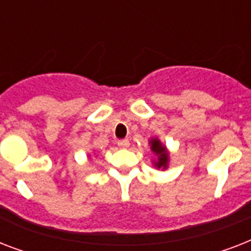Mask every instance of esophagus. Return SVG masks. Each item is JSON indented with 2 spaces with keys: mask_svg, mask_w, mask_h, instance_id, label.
<instances>
[{
  "mask_svg": "<svg viewBox=\"0 0 251 251\" xmlns=\"http://www.w3.org/2000/svg\"><path fill=\"white\" fill-rule=\"evenodd\" d=\"M118 147H121V149H127L130 146V142L127 139H121V141L117 142Z\"/></svg>",
  "mask_w": 251,
  "mask_h": 251,
  "instance_id": "1",
  "label": "esophagus"
}]
</instances>
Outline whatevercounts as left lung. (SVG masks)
Segmentation results:
<instances>
[{"label": "left lung", "mask_w": 251, "mask_h": 251, "mask_svg": "<svg viewBox=\"0 0 251 251\" xmlns=\"http://www.w3.org/2000/svg\"><path fill=\"white\" fill-rule=\"evenodd\" d=\"M149 145L151 147L152 153L155 155V159L152 160L153 167L157 168V169H161V171H165L168 165H169V151H168V149L156 137L151 138Z\"/></svg>", "instance_id": "left-lung-1"}]
</instances>
